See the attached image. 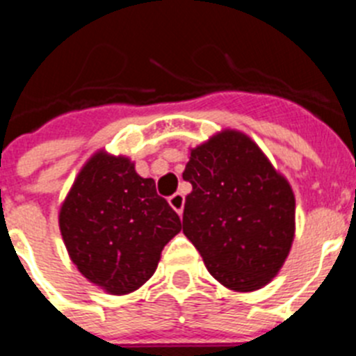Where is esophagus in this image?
Returning <instances> with one entry per match:
<instances>
[{
  "label": "esophagus",
  "mask_w": 356,
  "mask_h": 356,
  "mask_svg": "<svg viewBox=\"0 0 356 356\" xmlns=\"http://www.w3.org/2000/svg\"><path fill=\"white\" fill-rule=\"evenodd\" d=\"M169 205L172 207V210H175V212H178V216H181V213H184V205H185L184 194H180V193L172 194V196L169 197Z\"/></svg>",
  "instance_id": "esophagus-1"
}]
</instances>
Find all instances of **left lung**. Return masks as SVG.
<instances>
[{"instance_id": "8db88e82", "label": "left lung", "mask_w": 356, "mask_h": 356, "mask_svg": "<svg viewBox=\"0 0 356 356\" xmlns=\"http://www.w3.org/2000/svg\"><path fill=\"white\" fill-rule=\"evenodd\" d=\"M184 180V234L210 275L229 291L266 287L289 257L296 197L259 144L238 130L217 131L191 149Z\"/></svg>"}]
</instances>
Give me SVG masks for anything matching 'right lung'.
<instances>
[{
  "instance_id": "obj_1",
  "label": "right lung",
  "mask_w": 356,
  "mask_h": 356,
  "mask_svg": "<svg viewBox=\"0 0 356 356\" xmlns=\"http://www.w3.org/2000/svg\"><path fill=\"white\" fill-rule=\"evenodd\" d=\"M69 259L112 296L143 287L163 246L180 234L178 213L128 156L99 149L83 163L58 212Z\"/></svg>"
}]
</instances>
